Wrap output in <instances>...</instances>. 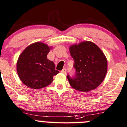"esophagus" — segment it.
I'll use <instances>...</instances> for the list:
<instances>
[{
  "mask_svg": "<svg viewBox=\"0 0 127 127\" xmlns=\"http://www.w3.org/2000/svg\"><path fill=\"white\" fill-rule=\"evenodd\" d=\"M61 73L64 74H66V69H65V68L63 69L61 71Z\"/></svg>",
  "mask_w": 127,
  "mask_h": 127,
  "instance_id": "esophagus-1",
  "label": "esophagus"
}]
</instances>
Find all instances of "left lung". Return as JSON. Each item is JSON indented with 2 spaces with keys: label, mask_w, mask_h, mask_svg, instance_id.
Here are the masks:
<instances>
[{
  "label": "left lung",
  "mask_w": 127,
  "mask_h": 127,
  "mask_svg": "<svg viewBox=\"0 0 127 127\" xmlns=\"http://www.w3.org/2000/svg\"><path fill=\"white\" fill-rule=\"evenodd\" d=\"M69 52L76 69L74 78L67 76L71 87L81 92L96 89L107 72V60L102 51L94 43L86 41L71 45Z\"/></svg>",
  "instance_id": "8db88e82"
}]
</instances>
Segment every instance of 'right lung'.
I'll return each mask as SVG.
<instances>
[{
	"instance_id": "1",
	"label": "right lung",
	"mask_w": 127,
	"mask_h": 127,
	"mask_svg": "<svg viewBox=\"0 0 127 127\" xmlns=\"http://www.w3.org/2000/svg\"><path fill=\"white\" fill-rule=\"evenodd\" d=\"M52 47L42 42L27 46L20 55L17 71L20 79L27 87L40 89L52 82L53 76L59 73L55 64L47 58Z\"/></svg>"
}]
</instances>
